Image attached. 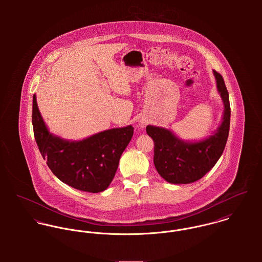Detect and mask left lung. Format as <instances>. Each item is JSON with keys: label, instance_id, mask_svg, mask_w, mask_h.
Listing matches in <instances>:
<instances>
[{"label": "left lung", "instance_id": "obj_1", "mask_svg": "<svg viewBox=\"0 0 262 262\" xmlns=\"http://www.w3.org/2000/svg\"><path fill=\"white\" fill-rule=\"evenodd\" d=\"M213 74L224 105L222 122L213 135L198 141H186L164 127H146L154 142L155 168L167 183L186 185L196 182L214 167L224 151L231 116L229 94L223 76L216 71Z\"/></svg>", "mask_w": 262, "mask_h": 262}]
</instances>
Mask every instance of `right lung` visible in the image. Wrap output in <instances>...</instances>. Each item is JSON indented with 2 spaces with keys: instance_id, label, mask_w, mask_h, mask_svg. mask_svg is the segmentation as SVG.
Returning a JSON list of instances; mask_svg holds the SVG:
<instances>
[{
  "instance_id": "right-lung-1",
  "label": "right lung",
  "mask_w": 262,
  "mask_h": 262,
  "mask_svg": "<svg viewBox=\"0 0 262 262\" xmlns=\"http://www.w3.org/2000/svg\"><path fill=\"white\" fill-rule=\"evenodd\" d=\"M32 124L39 151L53 174L62 183L89 192H101L110 186L134 129L129 125L82 140L63 139L47 128L38 109L36 95L33 96Z\"/></svg>"
}]
</instances>
